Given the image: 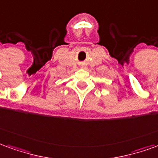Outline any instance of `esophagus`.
Wrapping results in <instances>:
<instances>
[{
    "mask_svg": "<svg viewBox=\"0 0 158 158\" xmlns=\"http://www.w3.org/2000/svg\"><path fill=\"white\" fill-rule=\"evenodd\" d=\"M80 68H81V69H87V67H86L85 65H83V64L81 65V67Z\"/></svg>",
    "mask_w": 158,
    "mask_h": 158,
    "instance_id": "34e87169",
    "label": "esophagus"
}]
</instances>
